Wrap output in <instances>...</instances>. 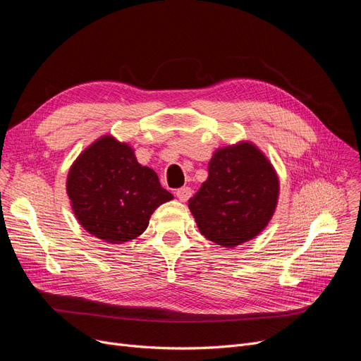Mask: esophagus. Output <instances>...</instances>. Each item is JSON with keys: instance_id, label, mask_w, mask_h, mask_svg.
<instances>
[{"instance_id": "34e87169", "label": "esophagus", "mask_w": 361, "mask_h": 361, "mask_svg": "<svg viewBox=\"0 0 361 361\" xmlns=\"http://www.w3.org/2000/svg\"><path fill=\"white\" fill-rule=\"evenodd\" d=\"M192 195H193V192H192L190 187H181L176 192V196L178 197L180 202H187L188 199L192 197Z\"/></svg>"}]
</instances>
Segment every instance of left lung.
I'll return each mask as SVG.
<instances>
[{
	"label": "left lung",
	"mask_w": 361,
	"mask_h": 361,
	"mask_svg": "<svg viewBox=\"0 0 361 361\" xmlns=\"http://www.w3.org/2000/svg\"><path fill=\"white\" fill-rule=\"evenodd\" d=\"M207 171V180L188 200L200 234L228 249L256 238L279 197V178L268 157L253 142L240 140L218 147Z\"/></svg>",
	"instance_id": "obj_1"
}]
</instances>
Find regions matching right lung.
I'll list each match as a JSON object with an SVG mask.
<instances>
[{"mask_svg":"<svg viewBox=\"0 0 361 361\" xmlns=\"http://www.w3.org/2000/svg\"><path fill=\"white\" fill-rule=\"evenodd\" d=\"M66 192L83 228L108 244L145 233L150 215L174 199L157 173L137 162L135 149L112 135L92 142L71 164Z\"/></svg>","mask_w":361,"mask_h":361,"instance_id":"right-lung-1","label":"right lung"}]
</instances>
